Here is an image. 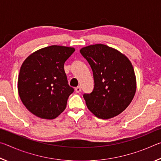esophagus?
I'll return each mask as SVG.
<instances>
[{
  "instance_id": "34e87169",
  "label": "esophagus",
  "mask_w": 161,
  "mask_h": 161,
  "mask_svg": "<svg viewBox=\"0 0 161 161\" xmlns=\"http://www.w3.org/2000/svg\"><path fill=\"white\" fill-rule=\"evenodd\" d=\"M81 89L80 86H77V87H76V88H75L76 93H79V92H81Z\"/></svg>"
}]
</instances>
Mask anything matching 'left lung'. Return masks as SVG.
Returning a JSON list of instances; mask_svg holds the SVG:
<instances>
[{
  "label": "left lung",
  "mask_w": 161,
  "mask_h": 161,
  "mask_svg": "<svg viewBox=\"0 0 161 161\" xmlns=\"http://www.w3.org/2000/svg\"><path fill=\"white\" fill-rule=\"evenodd\" d=\"M80 53L90 64L94 79L93 92L83 95L89 110L102 119L123 112L136 91L134 69L129 58L103 44L86 46Z\"/></svg>",
  "instance_id": "1"
}]
</instances>
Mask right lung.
Returning <instances> with one entry per match:
<instances>
[{
    "label": "right lung",
    "mask_w": 161,
    "mask_h": 161,
    "mask_svg": "<svg viewBox=\"0 0 161 161\" xmlns=\"http://www.w3.org/2000/svg\"><path fill=\"white\" fill-rule=\"evenodd\" d=\"M75 51L74 47L51 45L34 52L23 62L18 94L35 116L54 119L65 109L74 89L68 84L64 64Z\"/></svg>",
    "instance_id": "obj_1"
}]
</instances>
